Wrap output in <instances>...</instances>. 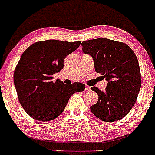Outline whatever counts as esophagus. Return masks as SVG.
Here are the masks:
<instances>
[{"instance_id": "34e87169", "label": "esophagus", "mask_w": 155, "mask_h": 155, "mask_svg": "<svg viewBox=\"0 0 155 155\" xmlns=\"http://www.w3.org/2000/svg\"><path fill=\"white\" fill-rule=\"evenodd\" d=\"M86 91H91V87L88 86H86Z\"/></svg>"}]
</instances>
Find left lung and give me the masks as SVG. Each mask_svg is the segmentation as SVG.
<instances>
[{"instance_id": "left-lung-1", "label": "left lung", "mask_w": 155, "mask_h": 155, "mask_svg": "<svg viewBox=\"0 0 155 155\" xmlns=\"http://www.w3.org/2000/svg\"><path fill=\"white\" fill-rule=\"evenodd\" d=\"M82 50L92 56L97 72L108 81L105 91L96 86L98 102L91 106L92 114L106 122H114L129 114L136 102L141 86L138 58L124 42L107 38L83 41Z\"/></svg>"}]
</instances>
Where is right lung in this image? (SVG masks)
Listing matches in <instances>:
<instances>
[{"mask_svg": "<svg viewBox=\"0 0 155 155\" xmlns=\"http://www.w3.org/2000/svg\"><path fill=\"white\" fill-rule=\"evenodd\" d=\"M81 41L49 39L34 43L22 53L14 72L17 97L25 111L34 119L50 121L64 110L73 94L84 91L81 83L66 85L53 74L64 68L67 55Z\"/></svg>", "mask_w": 155, "mask_h": 155, "instance_id": "1", "label": "right lung"}]
</instances>
